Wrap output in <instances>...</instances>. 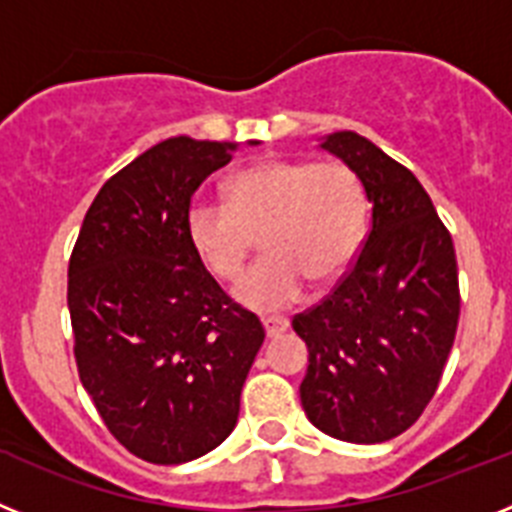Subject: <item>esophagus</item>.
Listing matches in <instances>:
<instances>
[{
  "label": "esophagus",
  "mask_w": 512,
  "mask_h": 512,
  "mask_svg": "<svg viewBox=\"0 0 512 512\" xmlns=\"http://www.w3.org/2000/svg\"><path fill=\"white\" fill-rule=\"evenodd\" d=\"M263 328H265V336L278 338L281 333H286L289 320H286V317H263Z\"/></svg>",
  "instance_id": "esophagus-1"
}]
</instances>
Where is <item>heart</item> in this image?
Listing matches in <instances>:
<instances>
[{
  "label": "heart",
  "instance_id": "1",
  "mask_svg": "<svg viewBox=\"0 0 512 512\" xmlns=\"http://www.w3.org/2000/svg\"><path fill=\"white\" fill-rule=\"evenodd\" d=\"M367 218V190L349 163L273 158L231 176L229 203H192L187 234L218 281L242 273L263 234L265 257L234 296L257 312H281L302 299L307 278L336 281L354 263Z\"/></svg>",
  "mask_w": 512,
  "mask_h": 512
}]
</instances>
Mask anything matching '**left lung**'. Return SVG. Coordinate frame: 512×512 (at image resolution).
<instances>
[{"instance_id":"obj_1","label":"left lung","mask_w":512,"mask_h":512,"mask_svg":"<svg viewBox=\"0 0 512 512\" xmlns=\"http://www.w3.org/2000/svg\"><path fill=\"white\" fill-rule=\"evenodd\" d=\"M322 148L359 174L372 226L325 299L291 320L307 343L304 414L343 442H385L422 416L453 349L461 291L450 231L406 166L356 132Z\"/></svg>"}]
</instances>
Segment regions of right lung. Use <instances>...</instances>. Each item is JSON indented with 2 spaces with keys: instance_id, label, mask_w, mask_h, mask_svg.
I'll use <instances>...</instances> for the list:
<instances>
[{
  "instance_id": "obj_1",
  "label": "right lung",
  "mask_w": 512,
  "mask_h": 512,
  "mask_svg": "<svg viewBox=\"0 0 512 512\" xmlns=\"http://www.w3.org/2000/svg\"><path fill=\"white\" fill-rule=\"evenodd\" d=\"M234 148L153 145L103 184L72 249L77 375L111 435L148 463H187L231 435L265 341L187 234L192 195Z\"/></svg>"
}]
</instances>
